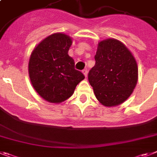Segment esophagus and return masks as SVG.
I'll return each mask as SVG.
<instances>
[{
	"instance_id": "1",
	"label": "esophagus",
	"mask_w": 157,
	"mask_h": 157,
	"mask_svg": "<svg viewBox=\"0 0 157 157\" xmlns=\"http://www.w3.org/2000/svg\"><path fill=\"white\" fill-rule=\"evenodd\" d=\"M82 73H83V75H85V77L86 78L87 77V74H88V71L86 69H84L83 71H82Z\"/></svg>"
}]
</instances>
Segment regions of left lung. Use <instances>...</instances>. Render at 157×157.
Returning a JSON list of instances; mask_svg holds the SVG:
<instances>
[{"label": "left lung", "mask_w": 157, "mask_h": 157, "mask_svg": "<svg viewBox=\"0 0 157 157\" xmlns=\"http://www.w3.org/2000/svg\"><path fill=\"white\" fill-rule=\"evenodd\" d=\"M95 65L88 79L95 97L106 107L121 105L132 94L138 79V67L128 48L116 39L98 44Z\"/></svg>", "instance_id": "8db88e82"}]
</instances>
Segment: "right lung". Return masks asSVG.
<instances>
[{"label":"right lung","instance_id":"obj_1","mask_svg":"<svg viewBox=\"0 0 157 157\" xmlns=\"http://www.w3.org/2000/svg\"><path fill=\"white\" fill-rule=\"evenodd\" d=\"M71 44V37L54 33L37 44L31 54L29 74L32 85L49 102L66 101L85 78L83 74L75 69L74 59L68 55Z\"/></svg>","mask_w":157,"mask_h":157}]
</instances>
